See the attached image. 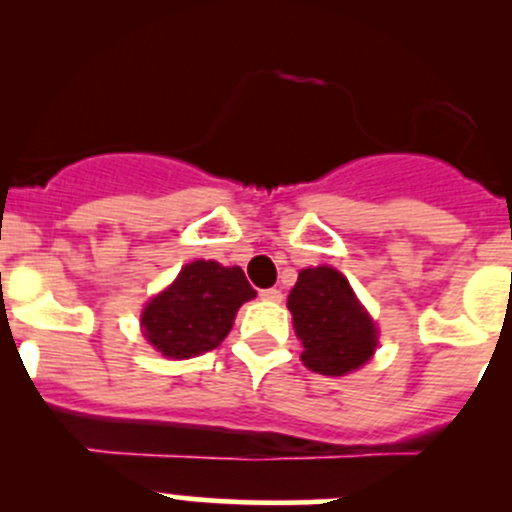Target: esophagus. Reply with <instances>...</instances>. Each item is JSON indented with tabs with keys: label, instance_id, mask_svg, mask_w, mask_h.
Returning a JSON list of instances; mask_svg holds the SVG:
<instances>
[{
	"label": "esophagus",
	"instance_id": "obj_1",
	"mask_svg": "<svg viewBox=\"0 0 512 512\" xmlns=\"http://www.w3.org/2000/svg\"><path fill=\"white\" fill-rule=\"evenodd\" d=\"M260 297L265 299V302H282V292H280V289H275V287H270V289H262V292H260Z\"/></svg>",
	"mask_w": 512,
	"mask_h": 512
}]
</instances>
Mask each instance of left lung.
Here are the masks:
<instances>
[{"mask_svg": "<svg viewBox=\"0 0 512 512\" xmlns=\"http://www.w3.org/2000/svg\"><path fill=\"white\" fill-rule=\"evenodd\" d=\"M294 332L302 342L307 369L344 376L361 369L379 344V329L356 299L352 285L329 265L299 272L287 297Z\"/></svg>", "mask_w": 512, "mask_h": 512, "instance_id": "obj_1", "label": "left lung"}]
</instances>
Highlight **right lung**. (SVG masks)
Returning <instances> with one entry per match:
<instances>
[{
	"label": "right lung",
	"mask_w": 512,
	"mask_h": 512,
	"mask_svg": "<svg viewBox=\"0 0 512 512\" xmlns=\"http://www.w3.org/2000/svg\"><path fill=\"white\" fill-rule=\"evenodd\" d=\"M240 267L193 260L143 307V337L168 359H190L220 347L237 309L255 297Z\"/></svg>",
	"instance_id": "add662e5"
}]
</instances>
